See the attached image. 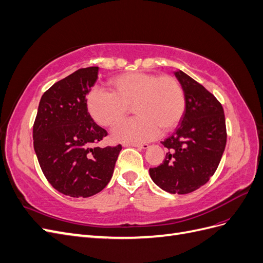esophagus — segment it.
<instances>
[{"mask_svg":"<svg viewBox=\"0 0 263 263\" xmlns=\"http://www.w3.org/2000/svg\"><path fill=\"white\" fill-rule=\"evenodd\" d=\"M124 146L125 147H137L139 149H147V148H149L148 144H126Z\"/></svg>","mask_w":263,"mask_h":263,"instance_id":"obj_1","label":"esophagus"}]
</instances>
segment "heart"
I'll use <instances>...</instances> for the list:
<instances>
[{"mask_svg":"<svg viewBox=\"0 0 263 263\" xmlns=\"http://www.w3.org/2000/svg\"><path fill=\"white\" fill-rule=\"evenodd\" d=\"M110 92L93 89L86 97L91 117L103 127H113L126 117L129 107L136 114L115 127L117 142L139 144L156 138L160 129L176 128L185 110V95L180 82L171 76L125 72L108 81Z\"/></svg>","mask_w":263,"mask_h":263,"instance_id":"obj_1","label":"heart"}]
</instances>
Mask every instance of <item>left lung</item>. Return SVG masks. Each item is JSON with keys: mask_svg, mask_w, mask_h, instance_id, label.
Instances as JSON below:
<instances>
[{"mask_svg": "<svg viewBox=\"0 0 263 263\" xmlns=\"http://www.w3.org/2000/svg\"><path fill=\"white\" fill-rule=\"evenodd\" d=\"M185 95V110L178 128L161 144L163 162L150 168L156 184L172 194H187L208 183L226 147L224 109L218 100L194 79L174 72Z\"/></svg>", "mask_w": 263, "mask_h": 263, "instance_id": "1", "label": "left lung"}]
</instances>
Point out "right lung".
<instances>
[{
	"label": "right lung",
	"instance_id": "add662e5",
	"mask_svg": "<svg viewBox=\"0 0 263 263\" xmlns=\"http://www.w3.org/2000/svg\"><path fill=\"white\" fill-rule=\"evenodd\" d=\"M99 67L79 69L47 90L33 127L34 149L50 184L71 197H89L113 176L122 146L98 147L107 132L87 112L86 94Z\"/></svg>",
	"mask_w": 263,
	"mask_h": 263
}]
</instances>
